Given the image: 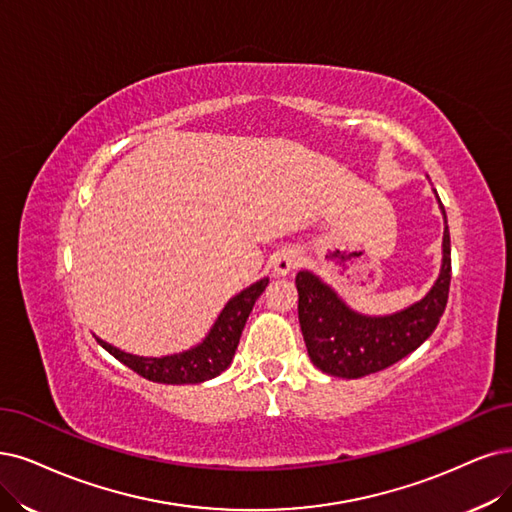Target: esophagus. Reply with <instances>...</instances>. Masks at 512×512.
<instances>
[{"instance_id": "34e87169", "label": "esophagus", "mask_w": 512, "mask_h": 512, "mask_svg": "<svg viewBox=\"0 0 512 512\" xmlns=\"http://www.w3.org/2000/svg\"><path fill=\"white\" fill-rule=\"evenodd\" d=\"M299 266V255H297V251H293V249H285V251H280V253H276L274 255V259H272V268H274V272L278 274V276H287L291 270H295Z\"/></svg>"}]
</instances>
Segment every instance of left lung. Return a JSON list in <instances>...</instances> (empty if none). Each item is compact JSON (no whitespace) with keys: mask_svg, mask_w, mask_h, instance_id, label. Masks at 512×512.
<instances>
[{"mask_svg":"<svg viewBox=\"0 0 512 512\" xmlns=\"http://www.w3.org/2000/svg\"><path fill=\"white\" fill-rule=\"evenodd\" d=\"M441 204V198L437 194ZM441 274L424 299L396 314L365 316L350 310L342 297L308 270L295 276L299 325L310 361L329 375L356 380L382 371L420 348L445 312L451 282V244L445 206Z\"/></svg>","mask_w":512,"mask_h":512,"instance_id":"1","label":"left lung"}]
</instances>
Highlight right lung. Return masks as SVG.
Instances as JSON below:
<instances>
[{
    "instance_id": "right-lung-1",
    "label": "right lung",
    "mask_w": 512,
    "mask_h": 512,
    "mask_svg": "<svg viewBox=\"0 0 512 512\" xmlns=\"http://www.w3.org/2000/svg\"><path fill=\"white\" fill-rule=\"evenodd\" d=\"M268 282L270 278H261L255 282V285L240 291L236 297L227 301L219 318L215 320L213 329L208 331V335L198 346L189 348L185 352L162 356V358H149V356H135L120 348H113L111 344L103 342L99 337L97 342L111 356H116L120 363H124L135 373L143 375L149 382L200 384L206 380H213V377H217L221 371L230 367L246 318H249L257 297L266 291Z\"/></svg>"
}]
</instances>
